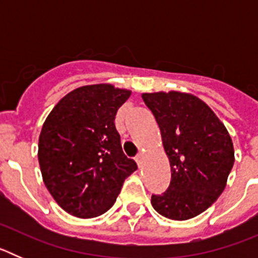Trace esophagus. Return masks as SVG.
Instances as JSON below:
<instances>
[{"label": "esophagus", "instance_id": "esophagus-1", "mask_svg": "<svg viewBox=\"0 0 258 258\" xmlns=\"http://www.w3.org/2000/svg\"><path fill=\"white\" fill-rule=\"evenodd\" d=\"M136 161H137V164H138V166H140V168H142V165H143V154L142 152L137 155Z\"/></svg>", "mask_w": 258, "mask_h": 258}]
</instances>
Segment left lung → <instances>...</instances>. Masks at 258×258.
<instances>
[{
  "label": "left lung",
  "mask_w": 258,
  "mask_h": 258,
  "mask_svg": "<svg viewBox=\"0 0 258 258\" xmlns=\"http://www.w3.org/2000/svg\"><path fill=\"white\" fill-rule=\"evenodd\" d=\"M160 127L172 179L168 190L152 195L157 213L190 220L208 209L226 187L234 165L231 137L211 107L188 93H143Z\"/></svg>",
  "instance_id": "obj_1"
}]
</instances>
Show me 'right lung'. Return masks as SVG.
<instances>
[{
  "instance_id": "add662e5",
  "label": "right lung",
  "mask_w": 258,
  "mask_h": 258,
  "mask_svg": "<svg viewBox=\"0 0 258 258\" xmlns=\"http://www.w3.org/2000/svg\"><path fill=\"white\" fill-rule=\"evenodd\" d=\"M131 94L111 84L81 86L61 98L42 125V179L58 206L75 217L108 211L125 178L137 170L136 161L122 152L113 122Z\"/></svg>"
}]
</instances>
